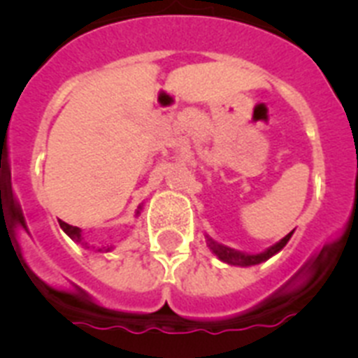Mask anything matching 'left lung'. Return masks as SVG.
<instances>
[{"mask_svg": "<svg viewBox=\"0 0 358 358\" xmlns=\"http://www.w3.org/2000/svg\"><path fill=\"white\" fill-rule=\"evenodd\" d=\"M290 236H292V233H289L285 238H281L280 242L274 243L273 248H268L267 251L260 252V255H243V252L235 251V249H229V248H226V245L215 243L211 238H208V240H210V249L218 256V260L226 262V264H229V265H242V267H248V265L262 264V262L268 260V258L276 255V252H280L281 249L287 245V242L290 240Z\"/></svg>", "mask_w": 358, "mask_h": 358, "instance_id": "obj_1", "label": "left lung"}]
</instances>
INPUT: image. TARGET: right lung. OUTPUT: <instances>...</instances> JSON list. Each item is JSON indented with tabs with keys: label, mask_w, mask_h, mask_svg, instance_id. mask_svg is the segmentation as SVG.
Wrapping results in <instances>:
<instances>
[{
	"label": "right lung",
	"mask_w": 358,
	"mask_h": 358,
	"mask_svg": "<svg viewBox=\"0 0 358 358\" xmlns=\"http://www.w3.org/2000/svg\"><path fill=\"white\" fill-rule=\"evenodd\" d=\"M138 213H140V210H138ZM59 224H61V227L64 229V233L69 236V238L75 240V242H78V243H84V242H82V235H80V229H78V227L69 226V224L62 222V220H59ZM103 249H106V248H103ZM98 251H102V249H98ZM106 251H110V248H107Z\"/></svg>",
	"instance_id": "1"
}]
</instances>
